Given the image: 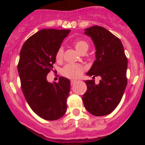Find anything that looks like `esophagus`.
I'll use <instances>...</instances> for the list:
<instances>
[{
	"mask_svg": "<svg viewBox=\"0 0 145 145\" xmlns=\"http://www.w3.org/2000/svg\"><path fill=\"white\" fill-rule=\"evenodd\" d=\"M76 82H77V80H71V85L74 84Z\"/></svg>",
	"mask_w": 145,
	"mask_h": 145,
	"instance_id": "obj_1",
	"label": "esophagus"
}]
</instances>
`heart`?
Returning <instances> with one entry per match:
<instances>
[{
	"label": "heart",
	"mask_w": 145,
	"mask_h": 145,
	"mask_svg": "<svg viewBox=\"0 0 145 145\" xmlns=\"http://www.w3.org/2000/svg\"><path fill=\"white\" fill-rule=\"evenodd\" d=\"M74 46L75 49L78 52L81 54L82 52L87 51L89 48V44L84 40H77L74 41ZM63 48H59L56 51L55 58L56 61H59L63 59ZM84 71V67L78 64H67L63 69V74L65 77L69 78H76L81 76Z\"/></svg>",
	"instance_id": "obj_1"
}]
</instances>
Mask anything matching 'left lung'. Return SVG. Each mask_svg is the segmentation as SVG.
<instances>
[{
    "instance_id": "1",
    "label": "left lung",
    "mask_w": 145,
    "mask_h": 145,
    "mask_svg": "<svg viewBox=\"0 0 145 145\" xmlns=\"http://www.w3.org/2000/svg\"><path fill=\"white\" fill-rule=\"evenodd\" d=\"M95 46L96 60L86 75L100 76L99 83L86 80L83 95L84 107L94 116L109 114L119 105L127 86V59L120 39L104 27L93 26L85 29Z\"/></svg>"
}]
</instances>
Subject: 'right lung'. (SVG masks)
<instances>
[{
    "instance_id": "add662e5",
    "label": "right lung",
    "mask_w": 145,
    "mask_h": 145,
    "mask_svg": "<svg viewBox=\"0 0 145 145\" xmlns=\"http://www.w3.org/2000/svg\"><path fill=\"white\" fill-rule=\"evenodd\" d=\"M70 31L40 30L25 41L20 54L18 71L25 99L45 120H57L67 110L69 80L60 77L59 82L50 83L46 78L56 62V51Z\"/></svg>"
}]
</instances>
